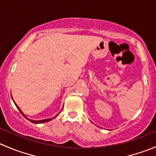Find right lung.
Returning a JSON list of instances; mask_svg holds the SVG:
<instances>
[{"instance_id":"1","label":"right lung","mask_w":156,"mask_h":156,"mask_svg":"<svg viewBox=\"0 0 156 156\" xmlns=\"http://www.w3.org/2000/svg\"><path fill=\"white\" fill-rule=\"evenodd\" d=\"M12 99H13V98H12ZM13 102H14V101H13ZM14 104H15V102H14ZM15 105H16V107H17V109H18V110H20V113H21V114H22V115H23V116H24V117H25V118H26V119H27V120H30V122H32V123H46V122H48V121H50V120H53V119H54V118H55V117H56V116H58V114H57V115H56V116H54V117H52V118H49V119H46V120H30V119H28V118H27V116H25V115H24V113H23V112H22V111H21V110H20V108H19V107H18V106H17V105H16V104H15Z\"/></svg>"}]
</instances>
